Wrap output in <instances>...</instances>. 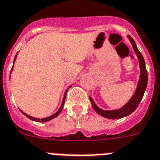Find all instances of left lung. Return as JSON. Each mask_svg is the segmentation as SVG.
I'll list each match as a JSON object with an SVG mask.
<instances>
[{"label": "left lung", "mask_w": 160, "mask_h": 160, "mask_svg": "<svg viewBox=\"0 0 160 160\" xmlns=\"http://www.w3.org/2000/svg\"><path fill=\"white\" fill-rule=\"evenodd\" d=\"M128 38L129 40L130 41V42H131L132 47H133V49H134V52H135V54L137 55V57H138V62H139V80H138V86H137V88H136L135 92L134 93L133 97L130 98V101H129L124 106L122 107V108L119 109H114V110H103V109H101V108H99V107L97 106L95 104V102L93 101V100L92 99L91 97H89L90 101H91V104L92 105V108H93L94 110H95L98 114L104 117V118H122L128 116L130 113H133V112L137 109V107L138 106V105H139L140 101H141V100L142 99V97H143L146 88H147V69H146L145 61H144L143 57H142V54L140 53V51H138V47L136 46L135 42L134 41V39H133L130 35H128Z\"/></svg>", "instance_id": "left-lung-1"}]
</instances>
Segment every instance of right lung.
<instances>
[{
  "label": "right lung",
  "mask_w": 160,
  "mask_h": 160,
  "mask_svg": "<svg viewBox=\"0 0 160 160\" xmlns=\"http://www.w3.org/2000/svg\"><path fill=\"white\" fill-rule=\"evenodd\" d=\"M17 55H18V53H17V54H16V55H15L14 60H13V64H14V62H15V59H16V58H17ZM13 68H12V69H11V72H12V71H13ZM69 88H70V87H69ZM68 89L66 90V92H65L64 96H63V101H62V104H61V106H60V108H59V110L57 111V112H56V113H54V114L51 115V116L47 117V118H41V119H40V118H34V117H31V116H30V115L26 114V113H24V112H23V111H22V110H21V112H22V113H23V114H24L25 116L27 117V118H28L31 119L32 121H35V122H48V121H50V120H51V119H53V118H56V117L58 116V115H59V113H60L61 111H62V109H63V105H64L65 100H66L67 92H68Z\"/></svg>",
  "instance_id": "obj_1"
}]
</instances>
